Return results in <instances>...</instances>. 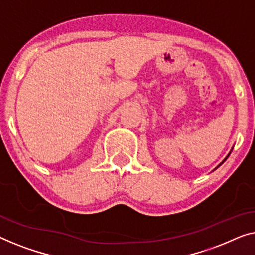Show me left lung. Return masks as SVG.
I'll return each mask as SVG.
<instances>
[{"label":"left lung","instance_id":"left-lung-1","mask_svg":"<svg viewBox=\"0 0 255 255\" xmlns=\"http://www.w3.org/2000/svg\"><path fill=\"white\" fill-rule=\"evenodd\" d=\"M225 159H227V158H225Z\"/></svg>","mask_w":255,"mask_h":255}]
</instances>
